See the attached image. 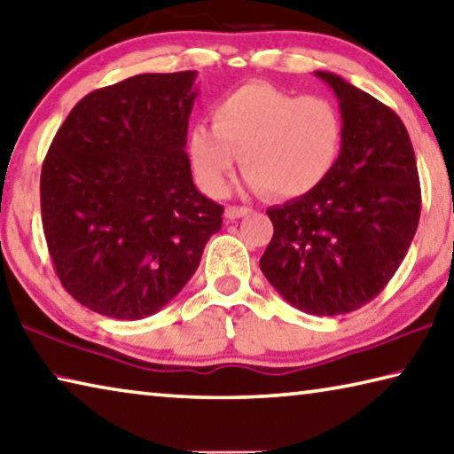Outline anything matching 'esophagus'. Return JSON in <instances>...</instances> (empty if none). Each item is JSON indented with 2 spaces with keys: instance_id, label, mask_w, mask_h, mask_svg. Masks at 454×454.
Segmentation results:
<instances>
[{
  "instance_id": "1",
  "label": "esophagus",
  "mask_w": 454,
  "mask_h": 454,
  "mask_svg": "<svg viewBox=\"0 0 454 454\" xmlns=\"http://www.w3.org/2000/svg\"><path fill=\"white\" fill-rule=\"evenodd\" d=\"M250 212L252 210L246 208V206H228V208H226V218L238 220V218H242V216H248Z\"/></svg>"
}]
</instances>
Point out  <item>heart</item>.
<instances>
[{"label": "heart", "instance_id": "heart-1", "mask_svg": "<svg viewBox=\"0 0 454 454\" xmlns=\"http://www.w3.org/2000/svg\"><path fill=\"white\" fill-rule=\"evenodd\" d=\"M344 121L325 98H306L268 83H246L212 110V126L190 129L194 172L222 194L242 156L246 184L278 198H301L325 182L340 158Z\"/></svg>", "mask_w": 454, "mask_h": 454}]
</instances>
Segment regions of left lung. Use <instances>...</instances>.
I'll use <instances>...</instances> for the list:
<instances>
[{"mask_svg": "<svg viewBox=\"0 0 454 454\" xmlns=\"http://www.w3.org/2000/svg\"><path fill=\"white\" fill-rule=\"evenodd\" d=\"M344 121L340 158L310 194L272 206L260 270L294 309L317 317L371 302L393 278L420 218L417 160L401 118L330 72Z\"/></svg>", "mask_w": 454, "mask_h": 454, "instance_id": "8db88e82", "label": "left lung"}]
</instances>
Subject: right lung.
Segmentation results:
<instances>
[{
  "label": "right lung",
  "instance_id": "right-lung-1",
  "mask_svg": "<svg viewBox=\"0 0 454 454\" xmlns=\"http://www.w3.org/2000/svg\"><path fill=\"white\" fill-rule=\"evenodd\" d=\"M196 72L140 74L82 98L42 166V224L64 288L120 320L152 317L194 276L224 206L186 153Z\"/></svg>",
  "mask_w": 454,
  "mask_h": 454
}]
</instances>
